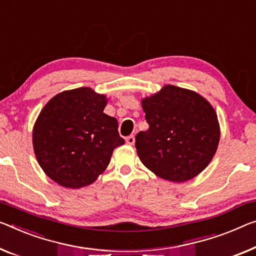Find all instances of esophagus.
Wrapping results in <instances>:
<instances>
[{"label":"esophagus","instance_id":"esophagus-1","mask_svg":"<svg viewBox=\"0 0 256 256\" xmlns=\"http://www.w3.org/2000/svg\"><path fill=\"white\" fill-rule=\"evenodd\" d=\"M126 143H127L128 145H134L135 144V137H134L132 135L128 136L127 138H126Z\"/></svg>","mask_w":256,"mask_h":256}]
</instances>
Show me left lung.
Instances as JSON below:
<instances>
[{"label":"left lung","mask_w":256,"mask_h":256,"mask_svg":"<svg viewBox=\"0 0 256 256\" xmlns=\"http://www.w3.org/2000/svg\"><path fill=\"white\" fill-rule=\"evenodd\" d=\"M148 124L136 136L140 160L159 178L182 183L210 162L220 142V124L206 98L192 90L166 84L142 100Z\"/></svg>","instance_id":"left-lung-1"}]
</instances>
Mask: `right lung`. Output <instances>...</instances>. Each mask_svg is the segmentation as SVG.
<instances>
[{"mask_svg":"<svg viewBox=\"0 0 256 256\" xmlns=\"http://www.w3.org/2000/svg\"><path fill=\"white\" fill-rule=\"evenodd\" d=\"M105 95L88 87L57 94L33 127V148L46 176L60 186H90L108 166L113 150L124 144L116 118L104 113Z\"/></svg>","mask_w":256,"mask_h":256,"instance_id":"1","label":"right lung"}]
</instances>
